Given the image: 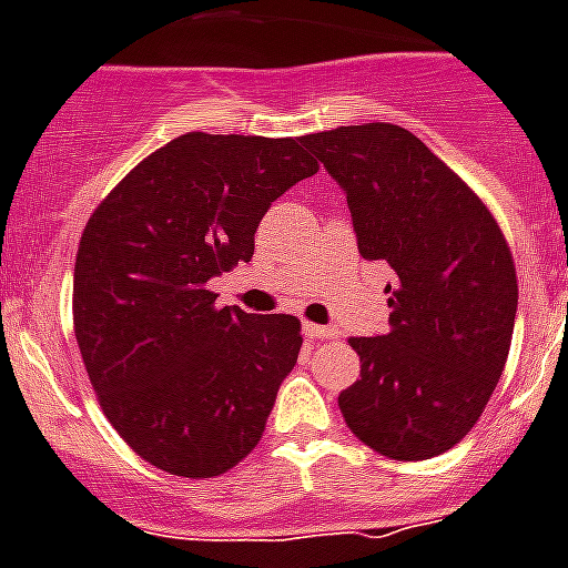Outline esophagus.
I'll return each instance as SVG.
<instances>
[{"label":"esophagus","instance_id":"1","mask_svg":"<svg viewBox=\"0 0 568 568\" xmlns=\"http://www.w3.org/2000/svg\"><path fill=\"white\" fill-rule=\"evenodd\" d=\"M304 336L311 342H325L334 339L336 327H325V325H311V322H304Z\"/></svg>","mask_w":568,"mask_h":568}]
</instances>
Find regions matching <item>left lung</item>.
<instances>
[{"instance_id":"8db88e82","label":"left lung","mask_w":568,"mask_h":568,"mask_svg":"<svg viewBox=\"0 0 568 568\" xmlns=\"http://www.w3.org/2000/svg\"><path fill=\"white\" fill-rule=\"evenodd\" d=\"M348 200L357 250L392 270L386 334L357 336L339 395L359 442L397 462L442 456L481 418L508 359L517 273L479 196L397 124L302 139Z\"/></svg>"}]
</instances>
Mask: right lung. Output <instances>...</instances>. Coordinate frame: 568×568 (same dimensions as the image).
I'll list each match as a JSON object with an SVG mask.
<instances>
[{
	"label": "right lung",
	"instance_id": "add662e5",
	"mask_svg": "<svg viewBox=\"0 0 568 568\" xmlns=\"http://www.w3.org/2000/svg\"><path fill=\"white\" fill-rule=\"evenodd\" d=\"M318 171L302 139L185 133L98 205L74 261V336L115 433L159 470L211 479L264 435L302 348L284 313L214 307L266 209Z\"/></svg>",
	"mask_w": 568,
	"mask_h": 568
}]
</instances>
